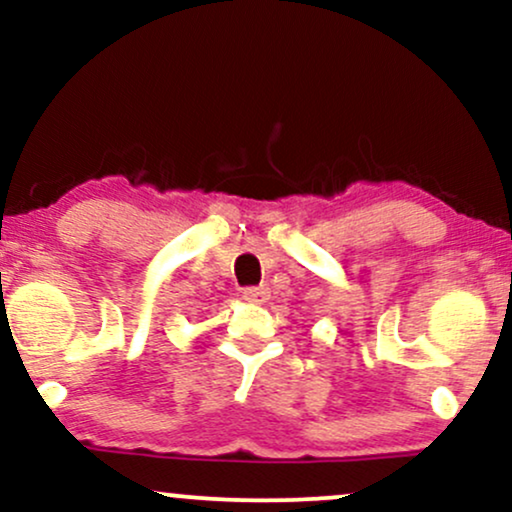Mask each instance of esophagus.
I'll return each instance as SVG.
<instances>
[{
	"mask_svg": "<svg viewBox=\"0 0 512 512\" xmlns=\"http://www.w3.org/2000/svg\"><path fill=\"white\" fill-rule=\"evenodd\" d=\"M243 297L248 302H267L269 300V288H264V286L243 288Z\"/></svg>",
	"mask_w": 512,
	"mask_h": 512,
	"instance_id": "obj_1",
	"label": "esophagus"
}]
</instances>
